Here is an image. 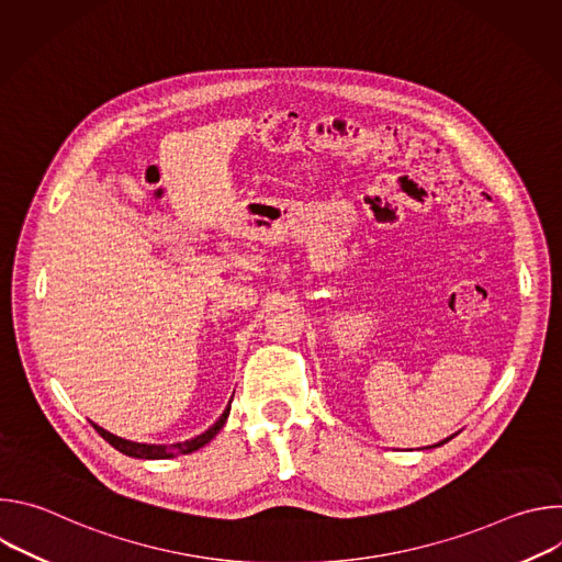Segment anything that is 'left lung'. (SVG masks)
I'll return each mask as SVG.
<instances>
[{
	"instance_id": "8db88e82",
	"label": "left lung",
	"mask_w": 562,
	"mask_h": 562,
	"mask_svg": "<svg viewBox=\"0 0 562 562\" xmlns=\"http://www.w3.org/2000/svg\"><path fill=\"white\" fill-rule=\"evenodd\" d=\"M447 440H451V436H449V438H445V440H440V442H438V445H431V447H440V445H445V442H447ZM431 447H427V449H431Z\"/></svg>"
}]
</instances>
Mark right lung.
<instances>
[{"mask_svg":"<svg viewBox=\"0 0 562 562\" xmlns=\"http://www.w3.org/2000/svg\"><path fill=\"white\" fill-rule=\"evenodd\" d=\"M233 400V397H231ZM231 400L226 409L222 412V416L200 436L191 438V440H184V442H173V445H155V442H133V440H126V438H120L111 431H106L104 427L91 423L95 427V431L111 445L115 447L117 451H122L124 456H131V458H142V460H167V458H176V456H187V453H193L198 449H202L204 445H209L217 434L220 429L224 427L226 418H228V412H231Z\"/></svg>","mask_w":562,"mask_h":562,"instance_id":"right-lung-1","label":"right lung"}]
</instances>
